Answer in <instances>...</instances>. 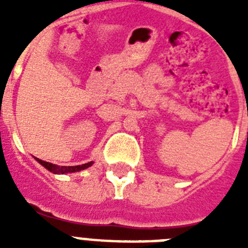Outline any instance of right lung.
<instances>
[{"instance_id": "right-lung-1", "label": "right lung", "mask_w": 248, "mask_h": 248, "mask_svg": "<svg viewBox=\"0 0 248 248\" xmlns=\"http://www.w3.org/2000/svg\"><path fill=\"white\" fill-rule=\"evenodd\" d=\"M36 158V157H34ZM36 161L40 165H42L46 170H48L50 172L56 173V175H64V173H72V172H78V171H82V170L87 169L90 166H93V161L91 162H87L85 165H78V166H58L54 165V163L46 162V161H42L40 158H36Z\"/></svg>"}]
</instances>
